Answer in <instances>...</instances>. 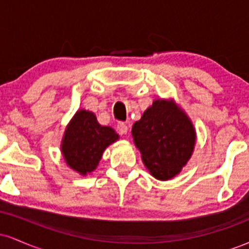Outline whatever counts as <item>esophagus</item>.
I'll return each mask as SVG.
<instances>
[{
    "instance_id": "esophagus-1",
    "label": "esophagus",
    "mask_w": 249,
    "mask_h": 249,
    "mask_svg": "<svg viewBox=\"0 0 249 249\" xmlns=\"http://www.w3.org/2000/svg\"><path fill=\"white\" fill-rule=\"evenodd\" d=\"M117 130H118V132L121 134H126L128 127H127V125L125 124V123L118 122V124H117Z\"/></svg>"
}]
</instances>
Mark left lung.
Returning <instances> with one entry per match:
<instances>
[{
	"label": "left lung",
	"instance_id": "left-lung-1",
	"mask_svg": "<svg viewBox=\"0 0 249 249\" xmlns=\"http://www.w3.org/2000/svg\"><path fill=\"white\" fill-rule=\"evenodd\" d=\"M136 146L151 174L167 180L186 165L196 144L192 123L173 102L154 101L132 127Z\"/></svg>",
	"mask_w": 249,
	"mask_h": 249
}]
</instances>
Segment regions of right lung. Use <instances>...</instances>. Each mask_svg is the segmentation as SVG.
<instances>
[{
    "mask_svg": "<svg viewBox=\"0 0 249 249\" xmlns=\"http://www.w3.org/2000/svg\"><path fill=\"white\" fill-rule=\"evenodd\" d=\"M117 139L113 128L102 126L92 112L81 110L65 131L62 152L67 164L85 176L95 170L105 148Z\"/></svg>",
    "mask_w": 249,
    "mask_h": 249,
    "instance_id": "obj_1",
    "label": "right lung"
}]
</instances>
